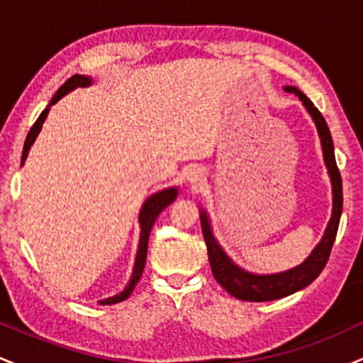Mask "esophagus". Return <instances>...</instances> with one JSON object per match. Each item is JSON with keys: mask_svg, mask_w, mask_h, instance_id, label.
<instances>
[{"mask_svg": "<svg viewBox=\"0 0 363 363\" xmlns=\"http://www.w3.org/2000/svg\"><path fill=\"white\" fill-rule=\"evenodd\" d=\"M201 181H205V174L201 172V169H191L189 172H187V182H189L191 186H196L199 184Z\"/></svg>", "mask_w": 363, "mask_h": 363, "instance_id": "34e87169", "label": "esophagus"}]
</instances>
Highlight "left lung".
Masks as SVG:
<instances>
[{
	"instance_id": "obj_1",
	"label": "left lung",
	"mask_w": 363,
	"mask_h": 363,
	"mask_svg": "<svg viewBox=\"0 0 363 363\" xmlns=\"http://www.w3.org/2000/svg\"><path fill=\"white\" fill-rule=\"evenodd\" d=\"M285 91H291V94H295L301 99L303 106H306L307 112H309L312 119H314L315 128H318L324 162H326L328 174L329 177H331L333 215L326 227V232H324V237L320 239V242L315 245L314 251L311 252V256L307 257L302 264L295 266V268L289 269V272L277 274H254L244 272L242 268H239V266L225 254L223 249L220 247V244L216 242L213 232H211L210 218H208V215L201 210V230L208 247V259H210L211 273H213L215 280L218 281L228 294L234 295L235 298H239V301H277V298L286 297V295L295 294V291L311 285V283L319 277L329 259L331 247L336 239V232H338L341 210H343V186H341V176L338 165H336L335 145H333L331 133H329L326 121H324L323 114L318 111V107H314V104H312L297 86H285Z\"/></svg>"
}]
</instances>
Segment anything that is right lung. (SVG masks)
Instances as JSON below:
<instances>
[{
  "instance_id": "right-lung-1",
  "label": "right lung",
  "mask_w": 363,
  "mask_h": 363,
  "mask_svg": "<svg viewBox=\"0 0 363 363\" xmlns=\"http://www.w3.org/2000/svg\"><path fill=\"white\" fill-rule=\"evenodd\" d=\"M89 85H91V78L85 77V74H73L72 78H68V80L62 83V85L60 86V90L54 94V97L51 99V102H49V106L45 107L43 112H40V116L37 118L34 126H32L30 131H28L27 140H25V143H23L22 165L25 164V158H27V155H28V150H30L32 145H34L37 135H39L40 129H43V124H44L45 118H48L51 106H54V104L60 101L61 97H65L66 94H69L72 90L78 89V86H89ZM176 198H177V189H176V187H170V189H164V191H160V193H155L153 196H150L147 201L143 203V206H141V211H140V216H138V218H140V228H141L140 245H138V252H136L135 268H133L131 280H129L126 289L121 291V294L114 295V297L104 298V301L99 302L101 306H112V303L126 301L129 295H131V291L135 290L136 283L140 281L141 274H143L145 262H147L148 239H150V232H152L153 223H155L157 216L160 215L162 211H164L165 208L170 205V203H174V199H176Z\"/></svg>"
}]
</instances>
